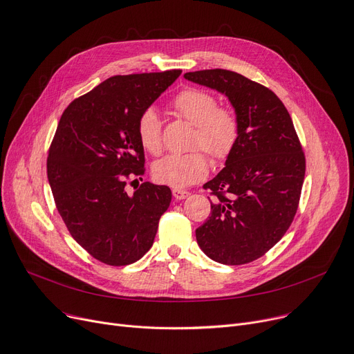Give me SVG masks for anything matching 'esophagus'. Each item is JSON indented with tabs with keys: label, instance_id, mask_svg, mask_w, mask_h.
<instances>
[{
	"label": "esophagus",
	"instance_id": "esophagus-1",
	"mask_svg": "<svg viewBox=\"0 0 354 354\" xmlns=\"http://www.w3.org/2000/svg\"><path fill=\"white\" fill-rule=\"evenodd\" d=\"M190 196V193L187 190H181V189H173V197L176 200H184Z\"/></svg>",
	"mask_w": 354,
	"mask_h": 354
}]
</instances>
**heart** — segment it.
I'll return each mask as SVG.
<instances>
[{"label": "heart", "mask_w": 354, "mask_h": 354, "mask_svg": "<svg viewBox=\"0 0 354 354\" xmlns=\"http://www.w3.org/2000/svg\"><path fill=\"white\" fill-rule=\"evenodd\" d=\"M173 110L193 126L192 147L204 150L214 161H224L233 150L240 136V124L236 113L228 107H218L217 98L201 88H185L173 102ZM137 133L142 147L153 154L161 150V122L154 109H145L137 122ZM194 150L187 154H169L158 160L153 167L156 181L174 189L201 181L209 173V158Z\"/></svg>", "instance_id": "1"}]
</instances>
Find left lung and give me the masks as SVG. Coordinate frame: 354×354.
I'll list each match as a JSON object with an SVG mask.
<instances>
[{"label": "left lung", "mask_w": 354, "mask_h": 354, "mask_svg": "<svg viewBox=\"0 0 354 354\" xmlns=\"http://www.w3.org/2000/svg\"><path fill=\"white\" fill-rule=\"evenodd\" d=\"M184 78L224 94L240 124L225 167L203 185L216 198L197 243L217 263H250L280 241L299 207L306 158L292 117L272 90L239 73L216 68Z\"/></svg>", "instance_id": "8db88e82"}]
</instances>
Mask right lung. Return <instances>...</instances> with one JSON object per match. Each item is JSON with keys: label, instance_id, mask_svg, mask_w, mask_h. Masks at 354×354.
I'll return each instance as SVG.
<instances>
[{"label": "right lung", "instance_id": "obj_1", "mask_svg": "<svg viewBox=\"0 0 354 354\" xmlns=\"http://www.w3.org/2000/svg\"><path fill=\"white\" fill-rule=\"evenodd\" d=\"M181 70L114 75L78 97L62 113L47 158L59 216L73 239L109 266L140 260L169 209L167 185L142 183L129 196L126 181L144 174L137 133L141 113Z\"/></svg>", "mask_w": 354, "mask_h": 354}]
</instances>
